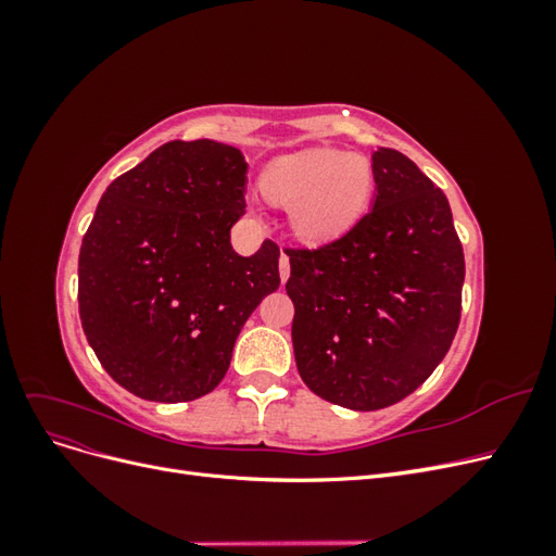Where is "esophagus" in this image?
I'll return each mask as SVG.
<instances>
[{
    "label": "esophagus",
    "instance_id": "34e87169",
    "mask_svg": "<svg viewBox=\"0 0 556 556\" xmlns=\"http://www.w3.org/2000/svg\"><path fill=\"white\" fill-rule=\"evenodd\" d=\"M278 271H280V280L285 282L290 276V257L285 255V252H280V262H278Z\"/></svg>",
    "mask_w": 556,
    "mask_h": 556
}]
</instances>
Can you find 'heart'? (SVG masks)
<instances>
[{
    "label": "heart",
    "instance_id": "heart-1",
    "mask_svg": "<svg viewBox=\"0 0 556 556\" xmlns=\"http://www.w3.org/2000/svg\"><path fill=\"white\" fill-rule=\"evenodd\" d=\"M374 185L371 162L333 148L278 157L260 176L262 194L290 208L292 233L311 245L345 237L364 217Z\"/></svg>",
    "mask_w": 556,
    "mask_h": 556
}]
</instances>
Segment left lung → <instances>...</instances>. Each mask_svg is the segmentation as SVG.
<instances>
[{"mask_svg":"<svg viewBox=\"0 0 556 556\" xmlns=\"http://www.w3.org/2000/svg\"><path fill=\"white\" fill-rule=\"evenodd\" d=\"M374 206L345 237L285 250L299 376L350 410L406 399L459 327L464 250L443 190L392 148L374 153Z\"/></svg>","mask_w":556,"mask_h":556,"instance_id":"obj_1","label":"left lung"}]
</instances>
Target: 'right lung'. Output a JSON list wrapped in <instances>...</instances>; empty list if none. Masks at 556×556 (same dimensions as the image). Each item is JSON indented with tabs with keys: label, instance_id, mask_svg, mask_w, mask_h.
Wrapping results in <instances>:
<instances>
[{
	"label": "right lung",
	"instance_id": "add662e5",
	"mask_svg": "<svg viewBox=\"0 0 556 556\" xmlns=\"http://www.w3.org/2000/svg\"><path fill=\"white\" fill-rule=\"evenodd\" d=\"M245 182L239 148L169 141L99 201L78 255V311L127 392L160 403L213 392L245 319L278 290V245L241 257L229 241Z\"/></svg>",
	"mask_w": 556,
	"mask_h": 556
}]
</instances>
